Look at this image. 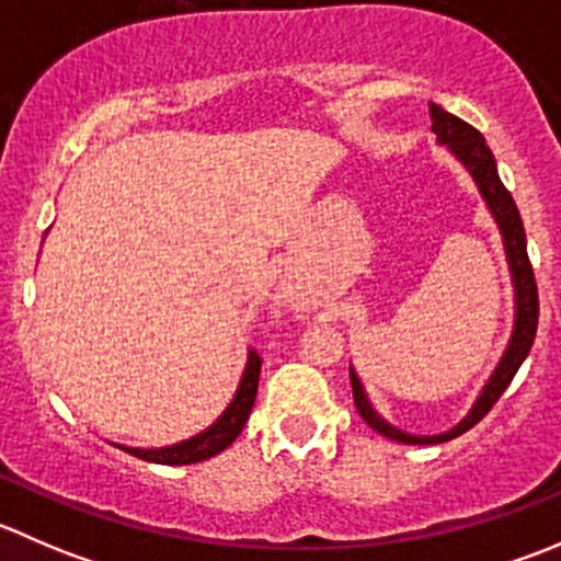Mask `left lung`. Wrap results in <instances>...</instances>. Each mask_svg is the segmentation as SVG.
I'll list each match as a JSON object with an SVG mask.
<instances>
[{
	"label": "left lung",
	"mask_w": 561,
	"mask_h": 561,
	"mask_svg": "<svg viewBox=\"0 0 561 561\" xmlns=\"http://www.w3.org/2000/svg\"><path fill=\"white\" fill-rule=\"evenodd\" d=\"M428 113H432V133L437 135V140L443 146H448L450 154L467 168L469 175L478 184L480 195H483L485 206H489L491 217H494L496 228L502 233V244H505L507 265H511V279L513 290H516V320H513V333L511 342H507L505 355L496 364L494 375L489 377L483 390H480L478 401L472 404V410L467 412L461 423H456L450 432L445 434H432V437H421V434H407L401 428L390 426L386 417L371 407L369 396H366L364 386H360L358 375L350 366V382H353V401L358 407L360 417L375 428L382 437L393 439L401 445H439L448 443V439L458 437V434L469 432L478 421H483L485 412L500 401V396L505 393V388L511 386V380L516 377L518 366L524 364V358L529 355L531 342H535L537 333V314H540V304H537V285L535 274H531L529 254H526V233L522 214H518L516 201H513L511 192L502 184L500 173H496V162L491 149L485 146V138L472 127V124L461 122L454 113L443 111L439 105L428 103Z\"/></svg>",
	"instance_id": "1"
}]
</instances>
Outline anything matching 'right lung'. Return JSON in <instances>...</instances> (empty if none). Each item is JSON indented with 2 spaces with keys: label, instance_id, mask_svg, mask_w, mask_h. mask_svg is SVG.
I'll list each match as a JSON object with an SVG mask.
<instances>
[{
  "label": "right lung",
  "instance_id": "1",
  "mask_svg": "<svg viewBox=\"0 0 561 561\" xmlns=\"http://www.w3.org/2000/svg\"><path fill=\"white\" fill-rule=\"evenodd\" d=\"M260 355L254 350H249L247 369L241 377L239 390H236L233 401L228 404V410L206 428V432L195 434V437L184 439V443L168 445V448H127V445H118L122 450H127L129 456L144 458L151 463H168V467H181V463H197L206 461V458L222 454L228 445H233V439L244 432L249 412L254 407V396H257V382H260Z\"/></svg>",
  "mask_w": 561,
  "mask_h": 561
}]
</instances>
